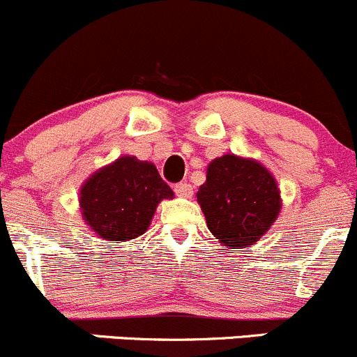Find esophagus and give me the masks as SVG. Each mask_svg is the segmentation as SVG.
Listing matches in <instances>:
<instances>
[{
  "mask_svg": "<svg viewBox=\"0 0 357 357\" xmlns=\"http://www.w3.org/2000/svg\"><path fill=\"white\" fill-rule=\"evenodd\" d=\"M174 193L178 197H192L193 188L190 183H176L174 185Z\"/></svg>",
  "mask_w": 357,
  "mask_h": 357,
  "instance_id": "obj_1",
  "label": "esophagus"
}]
</instances>
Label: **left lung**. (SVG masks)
Returning a JSON list of instances; mask_svg holds the SVG:
<instances>
[{"mask_svg":"<svg viewBox=\"0 0 357 357\" xmlns=\"http://www.w3.org/2000/svg\"><path fill=\"white\" fill-rule=\"evenodd\" d=\"M197 200L212 235L231 248L257 242L282 208L271 172L231 153L208 164Z\"/></svg>","mask_w":357,"mask_h":357,"instance_id":"obj_1","label":"left lung"}]
</instances>
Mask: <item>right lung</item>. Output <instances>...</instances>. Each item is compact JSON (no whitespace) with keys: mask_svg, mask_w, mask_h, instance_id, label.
<instances>
[{"mask_svg":"<svg viewBox=\"0 0 357 357\" xmlns=\"http://www.w3.org/2000/svg\"><path fill=\"white\" fill-rule=\"evenodd\" d=\"M172 195L155 165L121 157L84 183L79 202L93 231L110 242H128L146 231L158 202Z\"/></svg>","mask_w":357,"mask_h":357,"instance_id":"right-lung-1","label":"right lung"}]
</instances>
